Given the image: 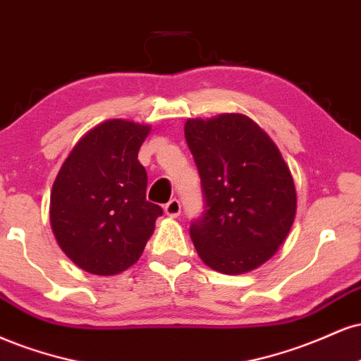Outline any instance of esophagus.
Masks as SVG:
<instances>
[{
    "label": "esophagus",
    "instance_id": "1",
    "mask_svg": "<svg viewBox=\"0 0 361 361\" xmlns=\"http://www.w3.org/2000/svg\"><path fill=\"white\" fill-rule=\"evenodd\" d=\"M165 214L171 216V218H177V216L180 214V202L179 199H171V201L165 204Z\"/></svg>",
    "mask_w": 361,
    "mask_h": 361
}]
</instances>
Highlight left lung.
Instances as JSON below:
<instances>
[{
	"label": "left lung",
	"mask_w": 361,
	"mask_h": 361,
	"mask_svg": "<svg viewBox=\"0 0 361 361\" xmlns=\"http://www.w3.org/2000/svg\"><path fill=\"white\" fill-rule=\"evenodd\" d=\"M184 135L206 202L189 230L197 255L230 275L265 264L289 235L298 207L294 179L277 145L238 113L188 120Z\"/></svg>",
	"instance_id": "obj_1"
}]
</instances>
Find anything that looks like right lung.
Listing matches in <instances>:
<instances>
[{
	"label": "right lung",
	"instance_id": "add662e5",
	"mask_svg": "<svg viewBox=\"0 0 361 361\" xmlns=\"http://www.w3.org/2000/svg\"><path fill=\"white\" fill-rule=\"evenodd\" d=\"M150 126L108 120L72 148L50 192V224L62 252L94 275H116L142 257L162 207L147 201L138 150Z\"/></svg>",
	"mask_w": 361,
	"mask_h": 361
}]
</instances>
